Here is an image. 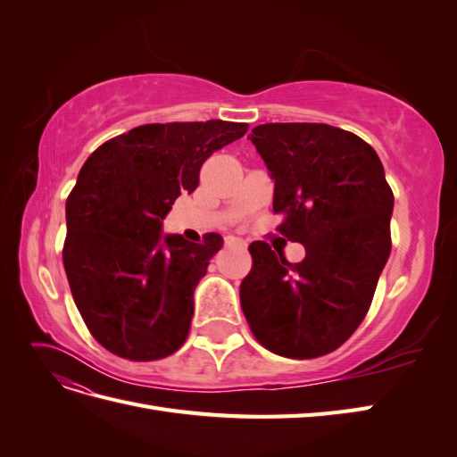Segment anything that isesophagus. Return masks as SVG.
<instances>
[{
  "label": "esophagus",
  "mask_w": 457,
  "mask_h": 457,
  "mask_svg": "<svg viewBox=\"0 0 457 457\" xmlns=\"http://www.w3.org/2000/svg\"><path fill=\"white\" fill-rule=\"evenodd\" d=\"M225 245H227V247H237V250H247V244H245L244 240L232 238V237L225 238Z\"/></svg>",
  "instance_id": "obj_1"
}]
</instances>
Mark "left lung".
I'll list each match as a JSON object with an SVG mask.
<instances>
[{"label":"left lung","instance_id":"8db88e82","mask_svg":"<svg viewBox=\"0 0 457 457\" xmlns=\"http://www.w3.org/2000/svg\"><path fill=\"white\" fill-rule=\"evenodd\" d=\"M250 141L274 181L278 227L305 245L289 262L253 242L242 311L262 347L287 358L336 351L361 326L391 253L393 190L368 143L328 123H265Z\"/></svg>","mask_w":457,"mask_h":457}]
</instances>
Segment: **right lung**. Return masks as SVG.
<instances>
[{"label":"right lung","mask_w":457,"mask_h":457,"mask_svg":"<svg viewBox=\"0 0 457 457\" xmlns=\"http://www.w3.org/2000/svg\"><path fill=\"white\" fill-rule=\"evenodd\" d=\"M247 123H146L96 148L66 200L64 270L93 337L128 361H158L185 343L195 289L223 247L163 234L181 192L195 190L215 150Z\"/></svg>","instance_id":"1"}]
</instances>
